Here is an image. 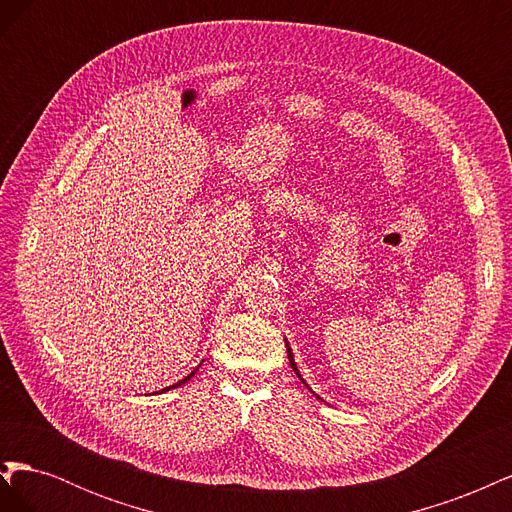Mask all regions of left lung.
Returning <instances> with one entry per match:
<instances>
[{
    "label": "left lung",
    "instance_id": "left-lung-1",
    "mask_svg": "<svg viewBox=\"0 0 512 512\" xmlns=\"http://www.w3.org/2000/svg\"><path fill=\"white\" fill-rule=\"evenodd\" d=\"M288 350V361H290V367L294 369V374H297L299 378H301V374H299V369H297V363H294V359H292V352H290V348H286ZM303 380V378H301Z\"/></svg>",
    "mask_w": 512,
    "mask_h": 512
}]
</instances>
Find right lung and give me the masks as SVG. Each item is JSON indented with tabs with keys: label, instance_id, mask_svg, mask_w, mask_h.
<instances>
[{
	"label": "right lung",
	"instance_id": "obj_1",
	"mask_svg": "<svg viewBox=\"0 0 512 512\" xmlns=\"http://www.w3.org/2000/svg\"><path fill=\"white\" fill-rule=\"evenodd\" d=\"M194 374H196V369H194V371H192V374H190V376H185V378H183V380H179V382H177V384H173V386H181V384H183V382H188V380H190V378H192V376H194ZM173 386H168V389H173ZM168 389H164V391H168Z\"/></svg>",
	"mask_w": 512,
	"mask_h": 512
}]
</instances>
